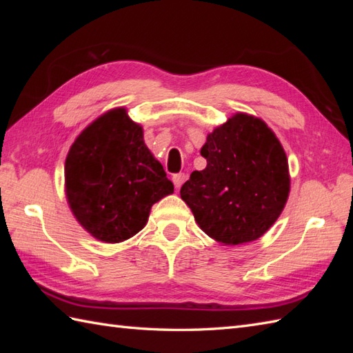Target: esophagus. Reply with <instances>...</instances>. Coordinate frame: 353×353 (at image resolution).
Returning a JSON list of instances; mask_svg holds the SVG:
<instances>
[{"mask_svg":"<svg viewBox=\"0 0 353 353\" xmlns=\"http://www.w3.org/2000/svg\"><path fill=\"white\" fill-rule=\"evenodd\" d=\"M186 181V176L183 174V172H179V174H174L172 176V182H174V186L176 190L181 188V186L183 185V182Z\"/></svg>","mask_w":353,"mask_h":353,"instance_id":"34e87169","label":"esophagus"}]
</instances>
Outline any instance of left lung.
Returning <instances> with one entry per match:
<instances>
[{"label": "left lung", "mask_w": 353, "mask_h": 353, "mask_svg": "<svg viewBox=\"0 0 353 353\" xmlns=\"http://www.w3.org/2000/svg\"><path fill=\"white\" fill-rule=\"evenodd\" d=\"M208 165L192 171L181 197L200 229L224 245L261 238L279 219L290 194L288 159L262 119L235 114L208 134Z\"/></svg>", "instance_id": "8db88e82"}]
</instances>
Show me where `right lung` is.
Listing matches in <instances>:
<instances>
[{
	"instance_id": "1",
	"label": "right lung",
	"mask_w": 353,
	"mask_h": 353,
	"mask_svg": "<svg viewBox=\"0 0 353 353\" xmlns=\"http://www.w3.org/2000/svg\"><path fill=\"white\" fill-rule=\"evenodd\" d=\"M66 200L77 221L103 243H121L145 226L150 209L174 185L124 108L89 124L65 161Z\"/></svg>"
}]
</instances>
